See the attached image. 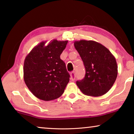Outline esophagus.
I'll return each instance as SVG.
<instances>
[{
    "label": "esophagus",
    "instance_id": "esophagus-1",
    "mask_svg": "<svg viewBox=\"0 0 134 134\" xmlns=\"http://www.w3.org/2000/svg\"><path fill=\"white\" fill-rule=\"evenodd\" d=\"M70 75H71V80L74 81L75 80V72L74 71H72L70 73Z\"/></svg>",
    "mask_w": 134,
    "mask_h": 134
}]
</instances>
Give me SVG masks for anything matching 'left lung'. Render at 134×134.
Returning <instances> with one entry per match:
<instances>
[{
	"mask_svg": "<svg viewBox=\"0 0 134 134\" xmlns=\"http://www.w3.org/2000/svg\"><path fill=\"white\" fill-rule=\"evenodd\" d=\"M74 47L86 69L83 80L76 84L86 96L99 97L105 94L113 86L118 74L115 58L105 46L93 40L74 42Z\"/></svg>",
	"mask_w": 134,
	"mask_h": 134,
	"instance_id": "1",
	"label": "left lung"
}]
</instances>
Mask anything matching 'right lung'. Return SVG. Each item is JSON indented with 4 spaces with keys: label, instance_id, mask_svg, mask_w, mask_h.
<instances>
[{
    "label": "right lung",
    "instance_id": "1",
    "mask_svg": "<svg viewBox=\"0 0 134 134\" xmlns=\"http://www.w3.org/2000/svg\"><path fill=\"white\" fill-rule=\"evenodd\" d=\"M40 42L25 57V83L32 94L44 101L55 100L63 94L70 75L60 55L68 40Z\"/></svg>",
    "mask_w": 134,
    "mask_h": 134
}]
</instances>
